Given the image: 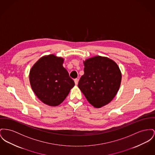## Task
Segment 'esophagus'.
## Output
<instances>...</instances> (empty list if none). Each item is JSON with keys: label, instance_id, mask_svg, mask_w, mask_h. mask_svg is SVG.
I'll list each match as a JSON object with an SVG mask.
<instances>
[{"label": "esophagus", "instance_id": "34e87169", "mask_svg": "<svg viewBox=\"0 0 155 155\" xmlns=\"http://www.w3.org/2000/svg\"><path fill=\"white\" fill-rule=\"evenodd\" d=\"M74 82H75V84L77 85L78 84V80L77 78L75 79V80H74Z\"/></svg>", "mask_w": 155, "mask_h": 155}]
</instances>
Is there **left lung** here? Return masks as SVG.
I'll return each instance as SVG.
<instances>
[{
  "label": "left lung",
  "mask_w": 155,
  "mask_h": 155,
  "mask_svg": "<svg viewBox=\"0 0 155 155\" xmlns=\"http://www.w3.org/2000/svg\"><path fill=\"white\" fill-rule=\"evenodd\" d=\"M84 74L78 88L90 104L97 108L107 105L118 91L122 74L117 64L106 57L100 55L83 61Z\"/></svg>",
  "instance_id": "left-lung-1"
}]
</instances>
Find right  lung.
Masks as SVG:
<instances>
[{
    "label": "right lung",
    "mask_w": 155,
    "mask_h": 155,
    "mask_svg": "<svg viewBox=\"0 0 155 155\" xmlns=\"http://www.w3.org/2000/svg\"><path fill=\"white\" fill-rule=\"evenodd\" d=\"M64 60L54 54L41 57L29 73L31 87L37 98L47 105L62 103L75 83L63 66Z\"/></svg>",
    "instance_id": "add662e5"
}]
</instances>
